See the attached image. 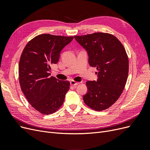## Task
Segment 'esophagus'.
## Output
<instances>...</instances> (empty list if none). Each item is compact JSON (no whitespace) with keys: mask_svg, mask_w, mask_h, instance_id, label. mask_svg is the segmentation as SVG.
Wrapping results in <instances>:
<instances>
[{"mask_svg":"<svg viewBox=\"0 0 150 150\" xmlns=\"http://www.w3.org/2000/svg\"><path fill=\"white\" fill-rule=\"evenodd\" d=\"M70 83H71V86H77V85H78L79 84V82H76V81H73V80H72L70 82Z\"/></svg>","mask_w":150,"mask_h":150,"instance_id":"1","label":"esophagus"}]
</instances>
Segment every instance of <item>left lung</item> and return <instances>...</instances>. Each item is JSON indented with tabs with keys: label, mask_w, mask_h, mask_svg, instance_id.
<instances>
[{
	"label": "left lung",
	"mask_w": 150,
	"mask_h": 150,
	"mask_svg": "<svg viewBox=\"0 0 150 150\" xmlns=\"http://www.w3.org/2000/svg\"><path fill=\"white\" fill-rule=\"evenodd\" d=\"M88 52L89 65L96 67L97 81H87L88 91L83 96L92 110H105L120 97L128 79L129 60L123 45L112 34L95 33L74 35Z\"/></svg>",
	"instance_id": "8db88e82"
}]
</instances>
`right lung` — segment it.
<instances>
[{
    "label": "right lung",
    "instance_id": "obj_1",
    "mask_svg": "<svg viewBox=\"0 0 150 150\" xmlns=\"http://www.w3.org/2000/svg\"><path fill=\"white\" fill-rule=\"evenodd\" d=\"M73 36L43 34L26 44L19 64V79L22 91L35 110L44 115L57 111L69 89L68 81L51 76V66L56 64L60 52Z\"/></svg>",
    "mask_w": 150,
    "mask_h": 150
}]
</instances>
